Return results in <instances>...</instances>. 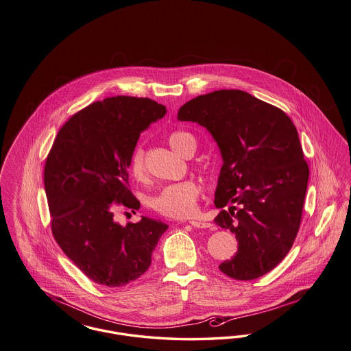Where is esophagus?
<instances>
[{
    "label": "esophagus",
    "mask_w": 351,
    "mask_h": 351,
    "mask_svg": "<svg viewBox=\"0 0 351 351\" xmlns=\"http://www.w3.org/2000/svg\"><path fill=\"white\" fill-rule=\"evenodd\" d=\"M189 223H191L193 228H199V229H208V228H212V223L205 222V221H196V219H192V221H189Z\"/></svg>",
    "instance_id": "esophagus-1"
}]
</instances>
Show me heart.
<instances>
[{"instance_id": "1", "label": "heart", "mask_w": 351, "mask_h": 351, "mask_svg": "<svg viewBox=\"0 0 351 351\" xmlns=\"http://www.w3.org/2000/svg\"><path fill=\"white\" fill-rule=\"evenodd\" d=\"M171 149L182 156H189L197 149V142L192 134L173 132L167 138ZM129 172L135 180L143 182L147 175L145 165V151L141 146L134 147L129 158ZM200 196V185L195 180H184L180 183L163 186L150 199V205L158 213L172 218H185L197 210V200Z\"/></svg>"}]
</instances>
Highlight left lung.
Listing matches in <instances>:
<instances>
[{"instance_id":"1","label":"left lung","mask_w":351,"mask_h":351,"mask_svg":"<svg viewBox=\"0 0 351 351\" xmlns=\"http://www.w3.org/2000/svg\"><path fill=\"white\" fill-rule=\"evenodd\" d=\"M178 119L205 128L221 152L215 222L235 234L238 252L218 267L237 280L267 274L295 242L308 186L309 168L293 122L238 89L197 96L179 109Z\"/></svg>"}]
</instances>
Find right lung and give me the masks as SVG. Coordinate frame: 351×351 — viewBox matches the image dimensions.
<instances>
[{
    "instance_id": "obj_1",
    "label": "right lung",
    "mask_w": 351,
    "mask_h": 351,
    "mask_svg": "<svg viewBox=\"0 0 351 351\" xmlns=\"http://www.w3.org/2000/svg\"><path fill=\"white\" fill-rule=\"evenodd\" d=\"M165 105L129 96L93 102L68 119L45 166L52 234L95 283L122 287L142 276L168 225L143 217L122 226L114 206L138 210L129 158L139 135L165 117Z\"/></svg>"
}]
</instances>
